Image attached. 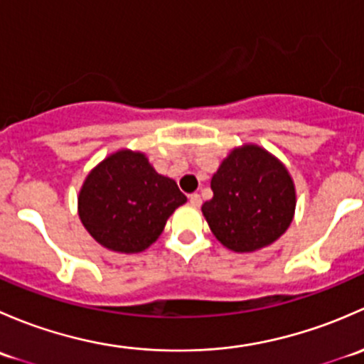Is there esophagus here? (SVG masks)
<instances>
[{
  "instance_id": "esophagus-1",
  "label": "esophagus",
  "mask_w": 364,
  "mask_h": 364,
  "mask_svg": "<svg viewBox=\"0 0 364 364\" xmlns=\"http://www.w3.org/2000/svg\"><path fill=\"white\" fill-rule=\"evenodd\" d=\"M188 199H190V204H192L193 208H199V205L203 204V199H200L199 193H192V196H190Z\"/></svg>"
}]
</instances>
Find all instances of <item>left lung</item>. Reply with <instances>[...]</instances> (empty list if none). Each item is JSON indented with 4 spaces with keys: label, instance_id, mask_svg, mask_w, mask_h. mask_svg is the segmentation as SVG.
<instances>
[{
    "label": "left lung",
    "instance_id": "obj_1",
    "mask_svg": "<svg viewBox=\"0 0 364 364\" xmlns=\"http://www.w3.org/2000/svg\"><path fill=\"white\" fill-rule=\"evenodd\" d=\"M203 215L216 240L237 253L257 252L292 223L296 186L287 167L257 144L234 148L211 179Z\"/></svg>",
    "mask_w": 364,
    "mask_h": 364
}]
</instances>
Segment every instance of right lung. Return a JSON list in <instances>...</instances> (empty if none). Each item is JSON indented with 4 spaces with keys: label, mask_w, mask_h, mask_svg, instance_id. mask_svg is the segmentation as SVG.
<instances>
[{
    "label": "right lung",
    "mask_w": 364,
    "mask_h": 364,
    "mask_svg": "<svg viewBox=\"0 0 364 364\" xmlns=\"http://www.w3.org/2000/svg\"><path fill=\"white\" fill-rule=\"evenodd\" d=\"M185 203L174 179L159 174L144 153L117 149L86 176L77 213L104 248L139 253L159 240L168 216Z\"/></svg>",
    "instance_id": "obj_1"
}]
</instances>
